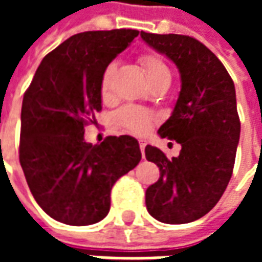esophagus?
Wrapping results in <instances>:
<instances>
[{
    "mask_svg": "<svg viewBox=\"0 0 262 262\" xmlns=\"http://www.w3.org/2000/svg\"><path fill=\"white\" fill-rule=\"evenodd\" d=\"M146 144H147V143L144 142V140H139V146H140L142 154H144V148H146Z\"/></svg>",
    "mask_w": 262,
    "mask_h": 262,
    "instance_id": "obj_1",
    "label": "esophagus"
}]
</instances>
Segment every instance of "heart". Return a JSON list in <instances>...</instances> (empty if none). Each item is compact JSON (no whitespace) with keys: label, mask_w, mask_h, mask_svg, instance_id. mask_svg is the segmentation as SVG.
<instances>
[{"label":"heart","mask_w":262,"mask_h":262,"mask_svg":"<svg viewBox=\"0 0 262 262\" xmlns=\"http://www.w3.org/2000/svg\"><path fill=\"white\" fill-rule=\"evenodd\" d=\"M140 63L146 71L150 85H159V84H168L170 85L171 71L160 56L153 53L143 54L140 57ZM115 69H116V66L111 63V64L106 66V69L103 70L102 77H101V97H102V99H108L111 97V82H112V77L115 74ZM116 120L122 127H125L132 133L143 135L151 127L154 116L151 112H148L146 109L127 105V106H123L120 111H118Z\"/></svg>","instance_id":"heart-1"}]
</instances>
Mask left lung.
<instances>
[{"label": "left lung", "mask_w": 262, "mask_h": 262, "mask_svg": "<svg viewBox=\"0 0 262 262\" xmlns=\"http://www.w3.org/2000/svg\"><path fill=\"white\" fill-rule=\"evenodd\" d=\"M150 48L164 54L181 75V91L159 135L181 144L178 157L167 159L146 146V159L160 168L159 181L146 191L154 219L182 225L202 217L219 202L230 181L240 119L231 77L203 43L185 35L140 32Z\"/></svg>", "instance_id": "obj_1"}]
</instances>
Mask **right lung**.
Masks as SVG:
<instances>
[{
    "mask_svg": "<svg viewBox=\"0 0 262 262\" xmlns=\"http://www.w3.org/2000/svg\"><path fill=\"white\" fill-rule=\"evenodd\" d=\"M136 29L77 33L42 60L20 112L19 163L37 205L57 222L86 226L111 208V189L142 160L135 137L84 140L86 118L102 109L101 77ZM92 122V120H91Z\"/></svg>",
    "mask_w": 262,
    "mask_h": 262,
    "instance_id": "right-lung-1",
    "label": "right lung"
}]
</instances>
